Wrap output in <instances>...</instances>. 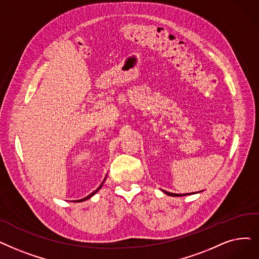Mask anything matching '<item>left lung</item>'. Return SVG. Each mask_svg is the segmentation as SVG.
I'll return each instance as SVG.
<instances>
[{
  "label": "left lung",
  "instance_id": "obj_1",
  "mask_svg": "<svg viewBox=\"0 0 259 259\" xmlns=\"http://www.w3.org/2000/svg\"><path fill=\"white\" fill-rule=\"evenodd\" d=\"M163 193H165L166 195L168 196H171V197H182V196H187V195H193V194H196V193H192V194H172V193H169V192H166V190H163ZM198 193V192H197ZM200 193V192H199Z\"/></svg>",
  "mask_w": 259,
  "mask_h": 259
}]
</instances>
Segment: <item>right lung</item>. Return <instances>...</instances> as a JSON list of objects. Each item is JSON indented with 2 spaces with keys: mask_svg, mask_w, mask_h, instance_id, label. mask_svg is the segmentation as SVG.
Masks as SVG:
<instances>
[{
  "mask_svg": "<svg viewBox=\"0 0 259 259\" xmlns=\"http://www.w3.org/2000/svg\"><path fill=\"white\" fill-rule=\"evenodd\" d=\"M106 178H107V176H106ZM106 178H105V180H104V181H103V183L100 184V185H99V187H98L96 190H94L93 193H91V194H90L89 196H87V197H85V198H83V199H80V200H76V202H82V201H85V200L90 199V198H91V197H93V196H94V195H95V194L98 192V190L103 187V184H104V183H105V181H106Z\"/></svg>",
  "mask_w": 259,
  "mask_h": 259,
  "instance_id": "1",
  "label": "right lung"
}]
</instances>
